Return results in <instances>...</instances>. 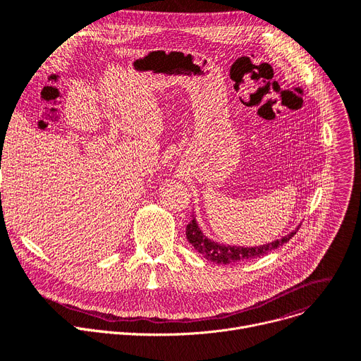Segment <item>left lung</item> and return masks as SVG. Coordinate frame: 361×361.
I'll use <instances>...</instances> for the list:
<instances>
[{
  "instance_id": "left-lung-1",
  "label": "left lung",
  "mask_w": 361,
  "mask_h": 361,
  "mask_svg": "<svg viewBox=\"0 0 361 361\" xmlns=\"http://www.w3.org/2000/svg\"><path fill=\"white\" fill-rule=\"evenodd\" d=\"M298 228L300 226H297L293 233L287 234L286 237L275 240L272 243L256 245V247H241V245L219 244L216 241H212L211 238H207L199 228L196 219L193 218L190 222L187 224L185 235H187L188 243H190L200 255H203V257H206L207 260H211L214 263H218V264H228V263L244 262V260H250L255 257H260L263 255H268L269 252L278 249L279 245L290 241V238L294 237V234L298 231Z\"/></svg>"
}]
</instances>
